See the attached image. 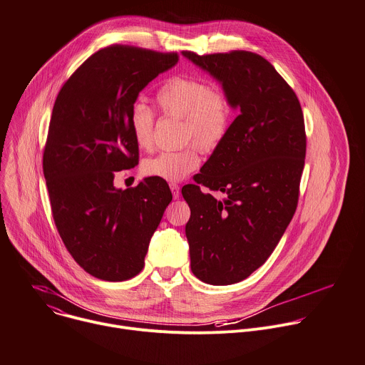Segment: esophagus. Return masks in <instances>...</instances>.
Returning <instances> with one entry per match:
<instances>
[{
  "instance_id": "34e87169",
  "label": "esophagus",
  "mask_w": 365,
  "mask_h": 365,
  "mask_svg": "<svg viewBox=\"0 0 365 365\" xmlns=\"http://www.w3.org/2000/svg\"><path fill=\"white\" fill-rule=\"evenodd\" d=\"M169 186H170V190H172L173 197L178 199V197L180 196V187H179V185H178V183H170Z\"/></svg>"
}]
</instances>
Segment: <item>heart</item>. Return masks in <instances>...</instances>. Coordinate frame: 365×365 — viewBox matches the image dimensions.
I'll use <instances>...</instances> for the list:
<instances>
[{"label": "heart", "mask_w": 365, "mask_h": 365, "mask_svg": "<svg viewBox=\"0 0 365 365\" xmlns=\"http://www.w3.org/2000/svg\"><path fill=\"white\" fill-rule=\"evenodd\" d=\"M155 102L165 117L182 118V143L195 141L178 151H163L144 160L143 173L168 182H179L200 165L197 146L217 148L227 137L232 120V102L221 86L202 79L176 75L163 82ZM154 113L144 103H134L128 114L131 135L138 147L150 148L154 141Z\"/></svg>", "instance_id": "obj_1"}]
</instances>
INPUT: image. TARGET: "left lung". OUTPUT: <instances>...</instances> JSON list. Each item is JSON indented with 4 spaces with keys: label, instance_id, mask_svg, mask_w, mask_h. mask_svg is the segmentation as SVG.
Here are the masks:
<instances>
[{
    "label": "left lung",
    "instance_id": "left-lung-1",
    "mask_svg": "<svg viewBox=\"0 0 365 365\" xmlns=\"http://www.w3.org/2000/svg\"><path fill=\"white\" fill-rule=\"evenodd\" d=\"M182 53L217 78L240 108L195 183L182 187L192 273L207 284H232L266 263L294 215L306 155L303 113L263 56Z\"/></svg>",
    "mask_w": 365,
    "mask_h": 365
}]
</instances>
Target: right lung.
Segmentation results:
<instances>
[{"label": "right lung", "instance_id": "add662e5", "mask_svg": "<svg viewBox=\"0 0 365 365\" xmlns=\"http://www.w3.org/2000/svg\"><path fill=\"white\" fill-rule=\"evenodd\" d=\"M178 61L175 51L103 47L55 101L43 151L51 215L69 254L96 279L124 282L143 270L150 238L172 200L162 179L145 178L121 190L114 176L138 163L128 114L140 91Z\"/></svg>", "mask_w": 365, "mask_h": 365}]
</instances>
